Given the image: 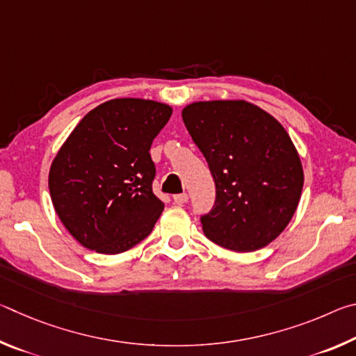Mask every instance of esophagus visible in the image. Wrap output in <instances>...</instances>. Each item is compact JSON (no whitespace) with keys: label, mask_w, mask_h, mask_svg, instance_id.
Returning a JSON list of instances; mask_svg holds the SVG:
<instances>
[{"label":"esophagus","mask_w":356,"mask_h":356,"mask_svg":"<svg viewBox=\"0 0 356 356\" xmlns=\"http://www.w3.org/2000/svg\"><path fill=\"white\" fill-rule=\"evenodd\" d=\"M172 200L177 204V206H184L185 202H188V195H186V193H179V195L172 196Z\"/></svg>","instance_id":"1"}]
</instances>
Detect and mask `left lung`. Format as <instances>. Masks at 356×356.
I'll return each instance as SVG.
<instances>
[{
  "label": "left lung",
  "instance_id": "8db88e82",
  "mask_svg": "<svg viewBox=\"0 0 356 356\" xmlns=\"http://www.w3.org/2000/svg\"><path fill=\"white\" fill-rule=\"evenodd\" d=\"M186 130L207 160L215 204L201 215L204 234L222 248H262L284 231L297 210L303 168L287 131L243 100L191 104Z\"/></svg>",
  "mask_w": 356,
  "mask_h": 356
}]
</instances>
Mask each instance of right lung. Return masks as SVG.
I'll return each instance as SVG.
<instances>
[{
	"mask_svg": "<svg viewBox=\"0 0 356 356\" xmlns=\"http://www.w3.org/2000/svg\"><path fill=\"white\" fill-rule=\"evenodd\" d=\"M171 113L152 100L105 102L78 122L53 160V206L88 250L118 254L152 232L165 206L152 191L149 150Z\"/></svg>",
	"mask_w": 356,
	"mask_h": 356,
	"instance_id": "1",
	"label": "right lung"
}]
</instances>
